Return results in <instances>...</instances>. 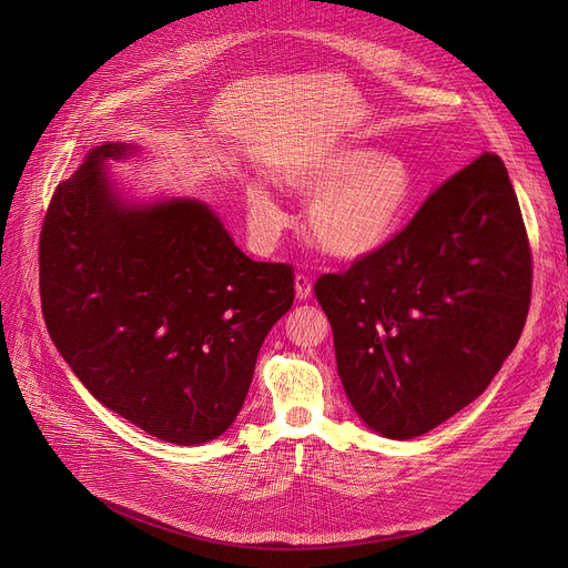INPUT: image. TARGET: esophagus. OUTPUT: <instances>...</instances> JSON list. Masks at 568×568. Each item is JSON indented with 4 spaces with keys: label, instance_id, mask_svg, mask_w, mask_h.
<instances>
[{
    "label": "esophagus",
    "instance_id": "obj_1",
    "mask_svg": "<svg viewBox=\"0 0 568 568\" xmlns=\"http://www.w3.org/2000/svg\"><path fill=\"white\" fill-rule=\"evenodd\" d=\"M294 290L300 300H308L311 292H313V281L306 274H296L294 276Z\"/></svg>",
    "mask_w": 568,
    "mask_h": 568
}]
</instances>
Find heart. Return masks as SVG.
Returning <instances> with one entry per match:
<instances>
[{
	"label": "heart",
	"mask_w": 568,
	"mask_h": 568,
	"mask_svg": "<svg viewBox=\"0 0 568 568\" xmlns=\"http://www.w3.org/2000/svg\"><path fill=\"white\" fill-rule=\"evenodd\" d=\"M285 182L300 193H317L308 223L317 244L338 257H362L384 246L414 197L407 161L364 146L324 149L292 165ZM246 212L260 242H272L287 225L285 209L260 182L246 189Z\"/></svg>",
	"instance_id": "1"
}]
</instances>
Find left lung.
Returning a JSON list of instances; mask_svg holds the SVG:
<instances>
[{"instance_id":"8db88e82","label":"left lung","mask_w":568,"mask_h":568,"mask_svg":"<svg viewBox=\"0 0 568 568\" xmlns=\"http://www.w3.org/2000/svg\"><path fill=\"white\" fill-rule=\"evenodd\" d=\"M315 296L338 375L362 419L412 439L479 398L523 334L531 248L497 154L437 186L412 221Z\"/></svg>"}]
</instances>
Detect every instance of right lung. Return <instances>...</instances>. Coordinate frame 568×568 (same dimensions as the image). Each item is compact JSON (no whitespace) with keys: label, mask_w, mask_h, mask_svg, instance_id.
I'll use <instances>...</instances> for the list:
<instances>
[{"label":"right lung","mask_w":568,"mask_h":568,"mask_svg":"<svg viewBox=\"0 0 568 568\" xmlns=\"http://www.w3.org/2000/svg\"><path fill=\"white\" fill-rule=\"evenodd\" d=\"M101 144L48 204L39 242L50 338L99 403L170 444L236 419L268 329L294 302L292 264L255 262L202 202L126 206Z\"/></svg>","instance_id":"add662e5"}]
</instances>
